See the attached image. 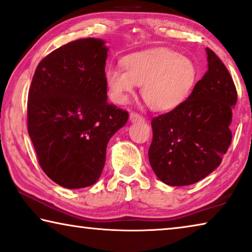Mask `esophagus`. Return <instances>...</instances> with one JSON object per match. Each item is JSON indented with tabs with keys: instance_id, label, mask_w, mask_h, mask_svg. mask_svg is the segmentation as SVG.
Here are the masks:
<instances>
[{
	"instance_id": "1",
	"label": "esophagus",
	"mask_w": 252,
	"mask_h": 252,
	"mask_svg": "<svg viewBox=\"0 0 252 252\" xmlns=\"http://www.w3.org/2000/svg\"><path fill=\"white\" fill-rule=\"evenodd\" d=\"M130 121L131 122H144L145 118L137 112H131L130 113Z\"/></svg>"
}]
</instances>
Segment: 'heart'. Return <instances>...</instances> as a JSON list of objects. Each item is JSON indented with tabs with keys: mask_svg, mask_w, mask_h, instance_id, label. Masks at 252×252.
Masks as SVG:
<instances>
[{
	"mask_svg": "<svg viewBox=\"0 0 252 252\" xmlns=\"http://www.w3.org/2000/svg\"><path fill=\"white\" fill-rule=\"evenodd\" d=\"M123 66L108 67L105 81L111 97L126 103L136 86H142V97L155 111H170L185 102L196 84V64L178 52L158 48L127 55Z\"/></svg>",
	"mask_w": 252,
	"mask_h": 252,
	"instance_id": "1",
	"label": "heart"
}]
</instances>
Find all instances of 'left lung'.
Segmentation results:
<instances>
[{
	"label": "left lung",
	"mask_w": 252,
	"mask_h": 252,
	"mask_svg": "<svg viewBox=\"0 0 252 252\" xmlns=\"http://www.w3.org/2000/svg\"><path fill=\"white\" fill-rule=\"evenodd\" d=\"M208 70L190 96L152 120L149 163L168 186L193 185L222 162L232 142V108L238 99L230 72L210 48Z\"/></svg>",
	"instance_id": "8db88e82"
}]
</instances>
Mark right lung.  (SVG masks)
<instances>
[{"mask_svg":"<svg viewBox=\"0 0 252 252\" xmlns=\"http://www.w3.org/2000/svg\"><path fill=\"white\" fill-rule=\"evenodd\" d=\"M106 58L102 39L73 40L45 56L29 88L27 127L39 166L69 189L99 179L108 140L129 118L106 100Z\"/></svg>","mask_w":252,"mask_h":252,"instance_id":"add662e5","label":"right lung"}]
</instances>
